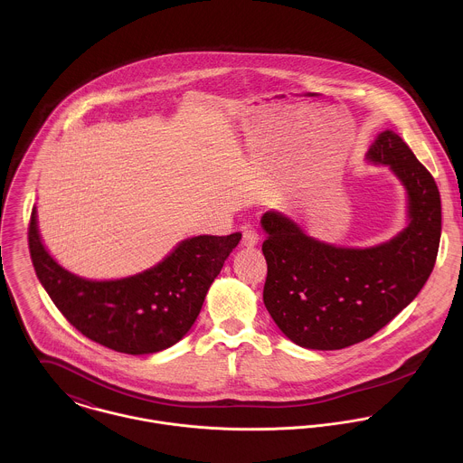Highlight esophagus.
<instances>
[{"instance_id":"1","label":"esophagus","mask_w":463,"mask_h":463,"mask_svg":"<svg viewBox=\"0 0 463 463\" xmlns=\"http://www.w3.org/2000/svg\"><path fill=\"white\" fill-rule=\"evenodd\" d=\"M259 241H260V237L255 230H251V228L244 230V233H242V246L244 248H255L259 244Z\"/></svg>"}]
</instances>
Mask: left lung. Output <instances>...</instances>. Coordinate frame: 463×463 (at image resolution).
<instances>
[{"instance_id":"obj_1","label":"left lung","mask_w":463,"mask_h":463,"mask_svg":"<svg viewBox=\"0 0 463 463\" xmlns=\"http://www.w3.org/2000/svg\"><path fill=\"white\" fill-rule=\"evenodd\" d=\"M365 160L385 165L406 194V226L369 248L312 237L283 212L262 215L264 303L281 333L307 349L358 344L389 325L430 278L439 253L442 208L433 176L392 130L378 133Z\"/></svg>"}]
</instances>
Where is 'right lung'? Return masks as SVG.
<instances>
[{"instance_id": "right-lung-1", "label": "right lung", "mask_w": 463, "mask_h": 463, "mask_svg": "<svg viewBox=\"0 0 463 463\" xmlns=\"http://www.w3.org/2000/svg\"><path fill=\"white\" fill-rule=\"evenodd\" d=\"M241 233L185 239L160 262L119 279H87L59 264L39 233L37 208L28 228L37 278L67 321L87 338L127 354H151L182 340Z\"/></svg>"}]
</instances>
